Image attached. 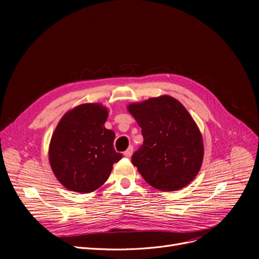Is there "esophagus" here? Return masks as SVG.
Instances as JSON below:
<instances>
[{
	"label": "esophagus",
	"instance_id": "1",
	"mask_svg": "<svg viewBox=\"0 0 259 259\" xmlns=\"http://www.w3.org/2000/svg\"><path fill=\"white\" fill-rule=\"evenodd\" d=\"M132 152H133V147H129L127 150L124 152V155L126 156V157H130L131 155H132Z\"/></svg>",
	"mask_w": 259,
	"mask_h": 259
}]
</instances>
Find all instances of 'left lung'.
<instances>
[{"label":"left lung","mask_w":259,"mask_h":259,"mask_svg":"<svg viewBox=\"0 0 259 259\" xmlns=\"http://www.w3.org/2000/svg\"><path fill=\"white\" fill-rule=\"evenodd\" d=\"M127 109L142 128L144 144L132 155V164L144 180L160 191H176L191 183L202 164L203 142L183 104L160 95Z\"/></svg>","instance_id":"left-lung-1"}]
</instances>
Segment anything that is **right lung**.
Masks as SVG:
<instances>
[{
  "instance_id": "right-lung-1",
  "label": "right lung",
  "mask_w": 259,
  "mask_h": 259,
  "mask_svg": "<svg viewBox=\"0 0 259 259\" xmlns=\"http://www.w3.org/2000/svg\"><path fill=\"white\" fill-rule=\"evenodd\" d=\"M108 112L100 103L78 105L63 115L52 134L48 150L50 167L69 191H95L122 157L114 150L115 133L105 128Z\"/></svg>"
}]
</instances>
